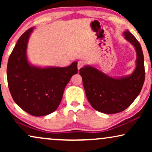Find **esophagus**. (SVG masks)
<instances>
[{
	"instance_id": "esophagus-1",
	"label": "esophagus",
	"mask_w": 152,
	"mask_h": 152,
	"mask_svg": "<svg viewBox=\"0 0 152 152\" xmlns=\"http://www.w3.org/2000/svg\"><path fill=\"white\" fill-rule=\"evenodd\" d=\"M84 65H85V61H78V64H77L78 70H80L81 68L84 67Z\"/></svg>"
}]
</instances>
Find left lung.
<instances>
[{"mask_svg": "<svg viewBox=\"0 0 152 152\" xmlns=\"http://www.w3.org/2000/svg\"><path fill=\"white\" fill-rule=\"evenodd\" d=\"M124 39L136 51V67L130 75L113 78L91 66L80 68L87 99L95 110L107 114L117 113L128 108L140 94L145 82L144 56L138 40L129 30Z\"/></svg>", "mask_w": 152, "mask_h": 152, "instance_id": "8db88e82", "label": "left lung"}]
</instances>
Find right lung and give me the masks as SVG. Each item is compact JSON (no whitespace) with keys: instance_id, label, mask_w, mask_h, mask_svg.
<instances>
[{"instance_id":"add662e5","label":"right lung","mask_w":152,"mask_h":152,"mask_svg":"<svg viewBox=\"0 0 152 152\" xmlns=\"http://www.w3.org/2000/svg\"><path fill=\"white\" fill-rule=\"evenodd\" d=\"M34 28L23 34L14 46L7 67L9 89L16 104L34 116L50 114L59 107L64 88L75 74L77 62L67 67H37L29 63L27 45Z\"/></svg>"}]
</instances>
